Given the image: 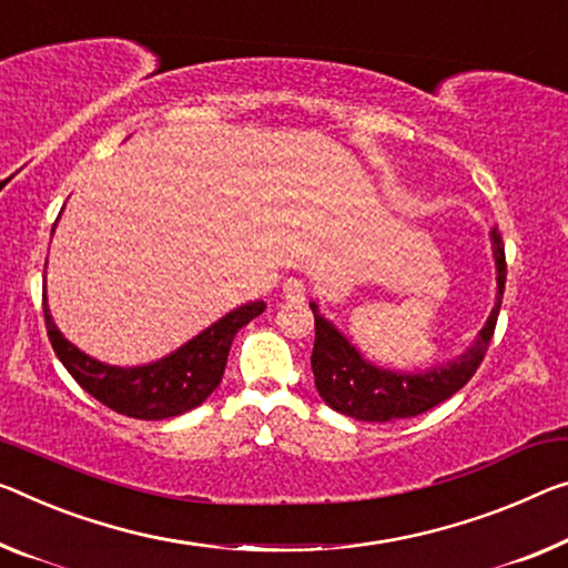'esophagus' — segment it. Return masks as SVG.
Here are the masks:
<instances>
[{
  "instance_id": "1",
  "label": "esophagus",
  "mask_w": 568,
  "mask_h": 568,
  "mask_svg": "<svg viewBox=\"0 0 568 568\" xmlns=\"http://www.w3.org/2000/svg\"><path fill=\"white\" fill-rule=\"evenodd\" d=\"M282 290H284V296H286V300H290V302H302L304 294H307V284H304L302 278L290 276V278H286V282L282 284Z\"/></svg>"
}]
</instances>
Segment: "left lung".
Instances as JSON below:
<instances>
[{
	"mask_svg": "<svg viewBox=\"0 0 568 568\" xmlns=\"http://www.w3.org/2000/svg\"><path fill=\"white\" fill-rule=\"evenodd\" d=\"M493 256L497 268L495 307L479 329L475 343L455 361L434 365L422 373L386 371L365 361L361 351L347 339L333 322L320 314L317 302H310L314 314V351L312 373L314 386L322 400L335 412L357 418V422H390V418H412L442 400L455 396L473 378L490 345L497 314H500L505 292V246L497 229L490 233Z\"/></svg>",
	"mask_w": 568,
	"mask_h": 568,
	"instance_id": "8db88e82",
	"label": "left lung"
}]
</instances>
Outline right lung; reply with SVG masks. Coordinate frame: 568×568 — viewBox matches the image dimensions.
<instances>
[{
    "label": "right lung",
    "mask_w": 568,
    "mask_h": 568,
    "mask_svg": "<svg viewBox=\"0 0 568 568\" xmlns=\"http://www.w3.org/2000/svg\"><path fill=\"white\" fill-rule=\"evenodd\" d=\"M264 310V302L243 304L156 363L121 368V365L95 361V357L78 351L73 343H68L52 322L48 300L42 294L50 345L78 386L95 400H101L103 406H109L111 412L144 418V422L180 416L203 404L223 378L235 333Z\"/></svg>",
    "instance_id": "1"
}]
</instances>
